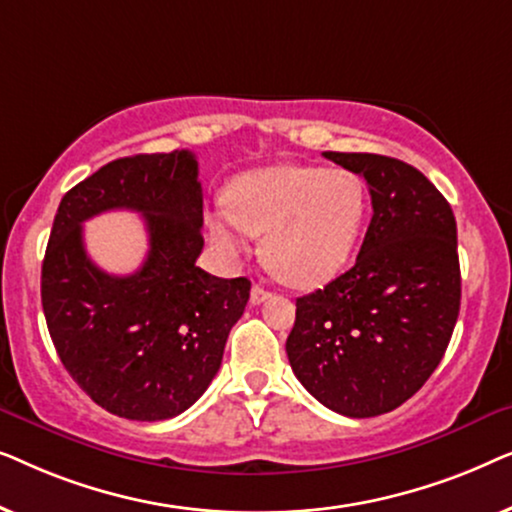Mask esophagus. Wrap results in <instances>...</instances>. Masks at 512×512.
I'll return each instance as SVG.
<instances>
[{
    "instance_id": "34e87169",
    "label": "esophagus",
    "mask_w": 512,
    "mask_h": 512,
    "mask_svg": "<svg viewBox=\"0 0 512 512\" xmlns=\"http://www.w3.org/2000/svg\"><path fill=\"white\" fill-rule=\"evenodd\" d=\"M272 296V293L268 291V289H263L261 284H254L251 286V305H261V303H265V300H268Z\"/></svg>"
}]
</instances>
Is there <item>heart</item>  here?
<instances>
[{
    "instance_id": "1",
    "label": "heart",
    "mask_w": 512,
    "mask_h": 512,
    "mask_svg": "<svg viewBox=\"0 0 512 512\" xmlns=\"http://www.w3.org/2000/svg\"><path fill=\"white\" fill-rule=\"evenodd\" d=\"M226 212L207 216L216 247L242 251L237 228L263 237V261L293 286L340 275L359 247L370 214L366 181L352 170L270 165L233 179Z\"/></svg>"
}]
</instances>
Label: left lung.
<instances>
[{
	"label": "left lung",
	"mask_w": 512,
	"mask_h": 512,
	"mask_svg": "<svg viewBox=\"0 0 512 512\" xmlns=\"http://www.w3.org/2000/svg\"><path fill=\"white\" fill-rule=\"evenodd\" d=\"M324 158L363 177L373 219L352 268L296 300L286 354L326 408L377 417L415 396L450 345L461 303L457 221L443 193L403 160Z\"/></svg>",
	"instance_id": "left-lung-1"
}]
</instances>
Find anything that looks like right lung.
Masks as SVG:
<instances>
[{
  "label": "right lung",
  "mask_w": 512,
  "mask_h": 512,
  "mask_svg": "<svg viewBox=\"0 0 512 512\" xmlns=\"http://www.w3.org/2000/svg\"><path fill=\"white\" fill-rule=\"evenodd\" d=\"M111 208L139 211L147 223L150 254L132 276H109L85 254L82 221ZM200 228L191 151L111 160L60 202L41 265V305L62 366L111 415L172 419L219 373L251 282L195 265Z\"/></svg>",
  "instance_id": "right-lung-1"
}]
</instances>
